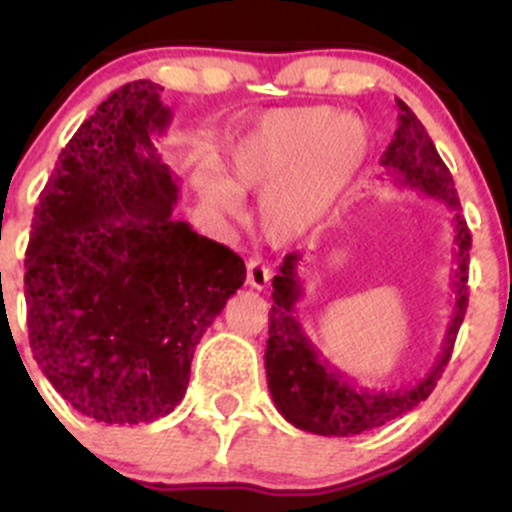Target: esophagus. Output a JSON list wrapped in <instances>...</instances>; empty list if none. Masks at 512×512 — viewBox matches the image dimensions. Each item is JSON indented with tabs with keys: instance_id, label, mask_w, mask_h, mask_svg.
<instances>
[{
	"instance_id": "34e87169",
	"label": "esophagus",
	"mask_w": 512,
	"mask_h": 512,
	"mask_svg": "<svg viewBox=\"0 0 512 512\" xmlns=\"http://www.w3.org/2000/svg\"><path fill=\"white\" fill-rule=\"evenodd\" d=\"M269 281H272V269L260 260H248V284L252 289L264 291L269 286Z\"/></svg>"
}]
</instances>
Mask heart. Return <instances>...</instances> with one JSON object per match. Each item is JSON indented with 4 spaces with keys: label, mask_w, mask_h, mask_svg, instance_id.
Listing matches in <instances>:
<instances>
[{
    "label": "heart",
    "mask_w": 512,
    "mask_h": 512,
    "mask_svg": "<svg viewBox=\"0 0 512 512\" xmlns=\"http://www.w3.org/2000/svg\"><path fill=\"white\" fill-rule=\"evenodd\" d=\"M370 146V127L356 115L332 108L276 110L231 146V178L214 166L199 170V195L223 214H238L240 192H262L264 236L293 243L337 214L366 168Z\"/></svg>",
    "instance_id": "b5f03b06"
}]
</instances>
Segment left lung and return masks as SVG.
Returning a JSON list of instances; mask_svg holds the SVG:
<instances>
[{
  "label": "left lung",
  "instance_id": "8db88e82",
  "mask_svg": "<svg viewBox=\"0 0 512 512\" xmlns=\"http://www.w3.org/2000/svg\"><path fill=\"white\" fill-rule=\"evenodd\" d=\"M399 127L390 146L380 158L385 175L399 190L419 192L428 199L445 204L452 211V301L450 320L438 356L431 368L416 383L402 385L399 390H368L339 373L320 351L305 337L296 315V303L303 296V281L298 267L303 255L289 252L279 274L274 276L269 310V339L264 351L267 385L276 409L289 424L317 436H358L370 428L385 426L387 421L407 414L431 395L433 387L448 366L452 344L467 310V269L472 236L460 214L455 182L436 146L428 137L419 117L409 105L397 98Z\"/></svg>",
  "mask_w": 512,
  "mask_h": 512
}]
</instances>
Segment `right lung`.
I'll return each instance as SVG.
<instances>
[{
  "mask_svg": "<svg viewBox=\"0 0 512 512\" xmlns=\"http://www.w3.org/2000/svg\"><path fill=\"white\" fill-rule=\"evenodd\" d=\"M161 91L125 84L79 127L26 250L33 358L103 424H149L178 407L199 339L245 281L236 252L173 219L178 178L154 146L170 125Z\"/></svg>",
  "mask_w": 512,
  "mask_h": 512,
  "instance_id": "right-lung-1",
  "label": "right lung"
}]
</instances>
